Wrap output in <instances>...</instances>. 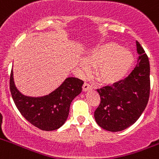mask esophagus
Wrapping results in <instances>:
<instances>
[{
  "mask_svg": "<svg viewBox=\"0 0 159 159\" xmlns=\"http://www.w3.org/2000/svg\"><path fill=\"white\" fill-rule=\"evenodd\" d=\"M82 89H83V91H84V92H86V91L92 89V85H91L90 84H89L88 82H84V84H83V86H82Z\"/></svg>",
  "mask_w": 159,
  "mask_h": 159,
  "instance_id": "34e87169",
  "label": "esophagus"
}]
</instances>
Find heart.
Wrapping results in <instances>:
<instances>
[{
    "label": "heart",
    "mask_w": 159,
    "mask_h": 159,
    "mask_svg": "<svg viewBox=\"0 0 159 159\" xmlns=\"http://www.w3.org/2000/svg\"><path fill=\"white\" fill-rule=\"evenodd\" d=\"M134 61L132 53L114 43H106L92 50L84 57L81 67L84 71L95 67V77L104 84H113L126 76Z\"/></svg>",
    "instance_id": "b5f03b06"
}]
</instances>
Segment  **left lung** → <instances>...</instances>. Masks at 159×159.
I'll list each match as a JSON object with an SVG mask.
<instances>
[{
	"instance_id": "left-lung-1",
	"label": "left lung",
	"mask_w": 159,
	"mask_h": 159,
	"mask_svg": "<svg viewBox=\"0 0 159 159\" xmlns=\"http://www.w3.org/2000/svg\"><path fill=\"white\" fill-rule=\"evenodd\" d=\"M138 64L128 77L112 86L97 89L100 104L94 116L99 127L121 131L134 124L148 104L150 95V64L148 55L136 41Z\"/></svg>"
}]
</instances>
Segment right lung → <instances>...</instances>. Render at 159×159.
I'll return each instance as SVG.
<instances>
[{
    "label": "right lung",
    "mask_w": 159,
    "mask_h": 159,
    "mask_svg": "<svg viewBox=\"0 0 159 159\" xmlns=\"http://www.w3.org/2000/svg\"><path fill=\"white\" fill-rule=\"evenodd\" d=\"M83 83L79 78H67L48 95L33 98L20 93L14 83L12 70L10 75V91L18 111L30 124L46 131L57 130L65 123L70 103L82 91Z\"/></svg>",
    "instance_id": "add662e5"
}]
</instances>
